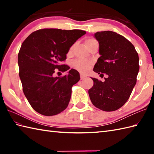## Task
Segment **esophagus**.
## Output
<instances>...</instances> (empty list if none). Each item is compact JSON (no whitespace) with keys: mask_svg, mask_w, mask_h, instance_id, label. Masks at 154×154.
<instances>
[{"mask_svg":"<svg viewBox=\"0 0 154 154\" xmlns=\"http://www.w3.org/2000/svg\"><path fill=\"white\" fill-rule=\"evenodd\" d=\"M80 77H81V80H83V79H85L87 77V75H83V74H80Z\"/></svg>","mask_w":154,"mask_h":154,"instance_id":"1","label":"esophagus"}]
</instances>
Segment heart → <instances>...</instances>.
Instances as JSON below:
<instances>
[{"mask_svg": "<svg viewBox=\"0 0 154 154\" xmlns=\"http://www.w3.org/2000/svg\"><path fill=\"white\" fill-rule=\"evenodd\" d=\"M94 42H96V40H94V39L92 38H89L87 39L85 41V45L86 46H88L90 44L93 43ZM73 46H71V48L69 49V53H71L72 50H73ZM93 63L91 61L89 60H75L73 62V67L77 69V71H79L81 73H87L89 71L91 67H92Z\"/></svg>", "mask_w": 154, "mask_h": 154, "instance_id": "b5f03b06", "label": "heart"}]
</instances>
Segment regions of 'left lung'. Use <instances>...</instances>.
Here are the masks:
<instances>
[{"mask_svg":"<svg viewBox=\"0 0 154 154\" xmlns=\"http://www.w3.org/2000/svg\"><path fill=\"white\" fill-rule=\"evenodd\" d=\"M100 56L93 68L100 75H108L105 81L92 78L94 85L89 90L91 102L104 111L120 109L129 99L136 83L139 57L134 46L122 35L112 31L97 32Z\"/></svg>","mask_w":154,"mask_h":154,"instance_id":"left-lung-1","label":"left lung"}]
</instances>
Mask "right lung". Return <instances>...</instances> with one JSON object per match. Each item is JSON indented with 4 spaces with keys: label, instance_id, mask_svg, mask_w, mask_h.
<instances>
[{
    "label": "right lung",
    "instance_id": "1",
    "mask_svg": "<svg viewBox=\"0 0 154 154\" xmlns=\"http://www.w3.org/2000/svg\"><path fill=\"white\" fill-rule=\"evenodd\" d=\"M86 34L81 30L42 29L34 32L23 42L18 55L19 76L23 92L36 112L54 116L67 107L71 87L80 79L74 69L63 77H53L55 69L66 71L61 65L70 48Z\"/></svg>",
    "mask_w": 154,
    "mask_h": 154
}]
</instances>
